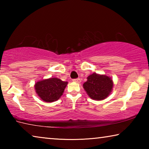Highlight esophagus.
<instances>
[{
    "instance_id": "obj_1",
    "label": "esophagus",
    "mask_w": 149,
    "mask_h": 149,
    "mask_svg": "<svg viewBox=\"0 0 149 149\" xmlns=\"http://www.w3.org/2000/svg\"><path fill=\"white\" fill-rule=\"evenodd\" d=\"M73 81L76 82V83H80L81 82V79L79 78H77V79H73Z\"/></svg>"
}]
</instances>
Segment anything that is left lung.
Listing matches in <instances>:
<instances>
[{"label":"left lung","mask_w":149,"mask_h":149,"mask_svg":"<svg viewBox=\"0 0 149 149\" xmlns=\"http://www.w3.org/2000/svg\"><path fill=\"white\" fill-rule=\"evenodd\" d=\"M113 87L112 79L104 75L93 74L87 77L84 88L91 99L101 100L107 98Z\"/></svg>","instance_id":"obj_1"}]
</instances>
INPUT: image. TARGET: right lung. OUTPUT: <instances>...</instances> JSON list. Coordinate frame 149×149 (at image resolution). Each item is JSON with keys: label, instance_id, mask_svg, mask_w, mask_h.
Here are the masks:
<instances>
[{"label": "right lung", "instance_id": "obj_1", "mask_svg": "<svg viewBox=\"0 0 149 149\" xmlns=\"http://www.w3.org/2000/svg\"><path fill=\"white\" fill-rule=\"evenodd\" d=\"M67 84V81H63L58 78H50L36 83L35 88L41 100L51 102L60 99Z\"/></svg>", "mask_w": 149, "mask_h": 149}]
</instances>
